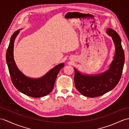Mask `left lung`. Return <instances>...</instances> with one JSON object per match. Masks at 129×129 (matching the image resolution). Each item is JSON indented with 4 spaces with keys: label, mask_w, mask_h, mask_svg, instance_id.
<instances>
[{
    "label": "left lung",
    "mask_w": 129,
    "mask_h": 129,
    "mask_svg": "<svg viewBox=\"0 0 129 129\" xmlns=\"http://www.w3.org/2000/svg\"><path fill=\"white\" fill-rule=\"evenodd\" d=\"M107 33L112 37L115 47L114 59L109 70L100 74L85 75L74 69L75 86L78 91L86 97H95L104 95L114 88L121 77L125 55L120 37L111 28L107 29Z\"/></svg>",
    "instance_id": "8db88e82"
}]
</instances>
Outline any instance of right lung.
Segmentation results:
<instances>
[{"label":"right lung","instance_id":"1","mask_svg":"<svg viewBox=\"0 0 129 129\" xmlns=\"http://www.w3.org/2000/svg\"><path fill=\"white\" fill-rule=\"evenodd\" d=\"M19 32L20 30H17L12 34L6 54V60L12 83L16 88L24 95L34 98L46 96L54 89L57 75L64 64L56 66L39 79H32L25 76L16 66L13 55L14 41Z\"/></svg>","mask_w":129,"mask_h":129}]
</instances>
